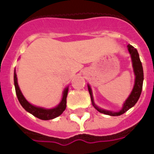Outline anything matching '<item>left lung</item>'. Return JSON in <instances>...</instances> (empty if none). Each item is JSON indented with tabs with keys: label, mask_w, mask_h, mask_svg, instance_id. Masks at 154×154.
Instances as JSON below:
<instances>
[{
	"label": "left lung",
	"mask_w": 154,
	"mask_h": 154,
	"mask_svg": "<svg viewBox=\"0 0 154 154\" xmlns=\"http://www.w3.org/2000/svg\"><path fill=\"white\" fill-rule=\"evenodd\" d=\"M127 47H128V50H129L130 56H131L132 65H133V69H134V75H135V82H134V86L133 88L131 94L129 96V97L126 99V101H125L122 109L118 111V112H112V111H109V110H106L104 109H101V108H99L94 103L91 87H90L89 85H88V89H89V94H90L93 106L98 112L104 113V114L109 115V116H120V115L123 114L126 111H128L129 109H131L133 106L135 105V104L137 102L139 97L141 96L144 80L143 68H142V65H141V60H140V57H139L137 50L134 46H132L131 45H128Z\"/></svg>",
	"instance_id": "left-lung-1"
}]
</instances>
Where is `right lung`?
I'll list each match as a JSON object with an SVG mask.
<instances>
[{"label":"right lung","instance_id":"right-lung-1","mask_svg":"<svg viewBox=\"0 0 154 154\" xmlns=\"http://www.w3.org/2000/svg\"><path fill=\"white\" fill-rule=\"evenodd\" d=\"M14 85H15V90L16 94L17 97L18 101L20 102L24 109H25L27 112L32 114L34 117H37L41 120H51L53 118L57 117L62 113L65 109H66V97H67L68 91H69V87H66L64 89L63 92V97L60 102L57 106L53 109H45L42 107H38V106H35V105L30 104L29 101L25 98V97L23 96L22 93L20 91L19 85L17 83V73L14 69Z\"/></svg>","mask_w":154,"mask_h":154}]
</instances>
